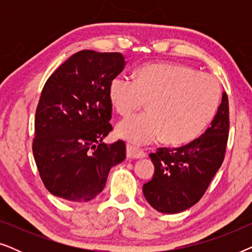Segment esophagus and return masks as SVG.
Listing matches in <instances>:
<instances>
[{
	"label": "esophagus",
	"mask_w": 252,
	"mask_h": 252,
	"mask_svg": "<svg viewBox=\"0 0 252 252\" xmlns=\"http://www.w3.org/2000/svg\"><path fill=\"white\" fill-rule=\"evenodd\" d=\"M126 151H127V157L128 158H144L146 157V153H143V151L139 149V148L129 146V144H127Z\"/></svg>",
	"instance_id": "34e87169"
}]
</instances>
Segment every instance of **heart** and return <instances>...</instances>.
Listing matches in <instances>:
<instances>
[{"instance_id": "1", "label": "heart", "mask_w": 252, "mask_h": 252, "mask_svg": "<svg viewBox=\"0 0 252 252\" xmlns=\"http://www.w3.org/2000/svg\"><path fill=\"white\" fill-rule=\"evenodd\" d=\"M220 86L212 77L182 64H149L139 68L134 79L117 75L109 96L117 112L127 117L147 102L144 115L123 120L119 137L134 144L165 142L182 144L201 135L220 102Z\"/></svg>"}]
</instances>
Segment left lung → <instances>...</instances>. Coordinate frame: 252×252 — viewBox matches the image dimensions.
<instances>
[{"label":"left lung","instance_id":"8db88e82","mask_svg":"<svg viewBox=\"0 0 252 252\" xmlns=\"http://www.w3.org/2000/svg\"><path fill=\"white\" fill-rule=\"evenodd\" d=\"M229 130L228 97L222 93L211 126L180 148H158L149 157L155 172L143 185L147 202L161 213H179L195 205L221 166Z\"/></svg>","mask_w":252,"mask_h":252}]
</instances>
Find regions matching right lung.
Returning <instances> with one entry per match:
<instances>
[{
  "mask_svg": "<svg viewBox=\"0 0 252 252\" xmlns=\"http://www.w3.org/2000/svg\"><path fill=\"white\" fill-rule=\"evenodd\" d=\"M120 53L81 50L48 79L35 112L33 155L43 185L70 202H88L105 187L112 166L126 158L112 130L109 86L124 70Z\"/></svg>",
  "mask_w": 252,
  "mask_h": 252,
  "instance_id": "obj_1",
  "label": "right lung"
}]
</instances>
